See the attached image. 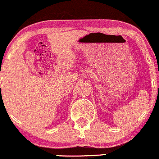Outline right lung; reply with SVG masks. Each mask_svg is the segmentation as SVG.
Wrapping results in <instances>:
<instances>
[{"mask_svg": "<svg viewBox=\"0 0 159 159\" xmlns=\"http://www.w3.org/2000/svg\"><path fill=\"white\" fill-rule=\"evenodd\" d=\"M0 86H1V85H0Z\"/></svg>", "mask_w": 159, "mask_h": 159, "instance_id": "obj_1", "label": "right lung"}]
</instances>
